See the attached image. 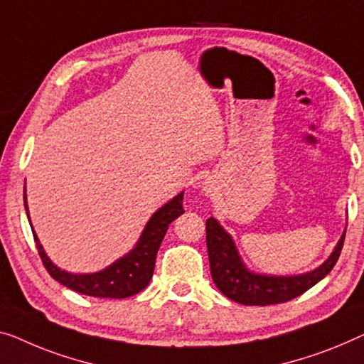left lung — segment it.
Masks as SVG:
<instances>
[{"label": "left lung", "mask_w": 364, "mask_h": 364, "mask_svg": "<svg viewBox=\"0 0 364 364\" xmlns=\"http://www.w3.org/2000/svg\"><path fill=\"white\" fill-rule=\"evenodd\" d=\"M345 234L333 253L322 267L297 276H264L250 273L235 250L230 235L222 229L214 217L205 220V243H208L210 274L222 294L243 306H269L287 302L301 296L325 278L337 263L345 242Z\"/></svg>", "instance_id": "obj_1"}]
</instances>
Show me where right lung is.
I'll use <instances>...</instances> for the list:
<instances>
[{
	"label": "right lung",
	"instance_id": "right-lung-1",
	"mask_svg": "<svg viewBox=\"0 0 364 364\" xmlns=\"http://www.w3.org/2000/svg\"><path fill=\"white\" fill-rule=\"evenodd\" d=\"M24 204L27 213L26 198ZM183 213L184 209L181 193L151 215L142 237H140L137 247H135L132 252L127 253L124 258L117 259V262L112 263L111 267H107L102 271H97V273L93 274H72L57 268L55 264L48 259L46 252H43L34 230H32V235H34L37 252H39L43 267L48 271V274H50L55 281H58V283L80 292V294L122 299V297L137 294V292L142 291L144 287H147L151 276H154L156 253H159V248L166 234L168 225Z\"/></svg>",
	"mask_w": 364,
	"mask_h": 364
}]
</instances>
